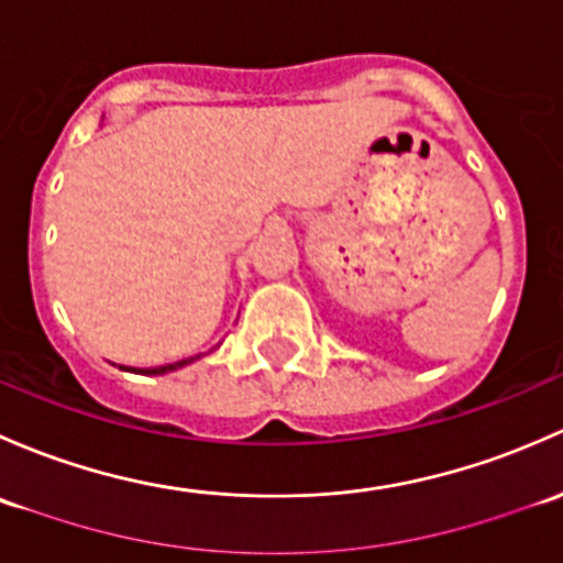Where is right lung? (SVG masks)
<instances>
[{"instance_id": "right-lung-1", "label": "right lung", "mask_w": 563, "mask_h": 563, "mask_svg": "<svg viewBox=\"0 0 563 563\" xmlns=\"http://www.w3.org/2000/svg\"><path fill=\"white\" fill-rule=\"evenodd\" d=\"M195 357H189V361H178V363H167V366H159V368H126V371H135V374H167V371H176L181 366H187V363H192Z\"/></svg>"}]
</instances>
